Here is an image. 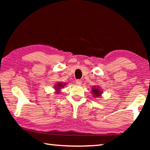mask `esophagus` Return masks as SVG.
Instances as JSON below:
<instances>
[{
	"label": "esophagus",
	"instance_id": "obj_1",
	"mask_svg": "<svg viewBox=\"0 0 150 150\" xmlns=\"http://www.w3.org/2000/svg\"><path fill=\"white\" fill-rule=\"evenodd\" d=\"M76 84H78V85H81L82 84V81L81 80H79V79H78V80H76L75 81Z\"/></svg>",
	"mask_w": 150,
	"mask_h": 150
}]
</instances>
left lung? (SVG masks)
Returning <instances> with one entry per match:
<instances>
[{"label": "left lung", "mask_w": 150, "mask_h": 150, "mask_svg": "<svg viewBox=\"0 0 150 150\" xmlns=\"http://www.w3.org/2000/svg\"><path fill=\"white\" fill-rule=\"evenodd\" d=\"M91 92L93 93L94 97H99L101 96L102 93H103V91L99 90V87L97 86H93Z\"/></svg>", "instance_id": "left-lung-1"}]
</instances>
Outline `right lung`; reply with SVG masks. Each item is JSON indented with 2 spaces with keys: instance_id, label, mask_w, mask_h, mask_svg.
Instances as JSON below:
<instances>
[{
  "instance_id": "1",
  "label": "right lung",
  "mask_w": 150,
  "mask_h": 150,
  "mask_svg": "<svg viewBox=\"0 0 150 150\" xmlns=\"http://www.w3.org/2000/svg\"><path fill=\"white\" fill-rule=\"evenodd\" d=\"M66 85V83H64V82H58V83L56 84L55 85V89L56 90L55 93L57 94H59L60 93V89L63 88L64 86Z\"/></svg>"
}]
</instances>
